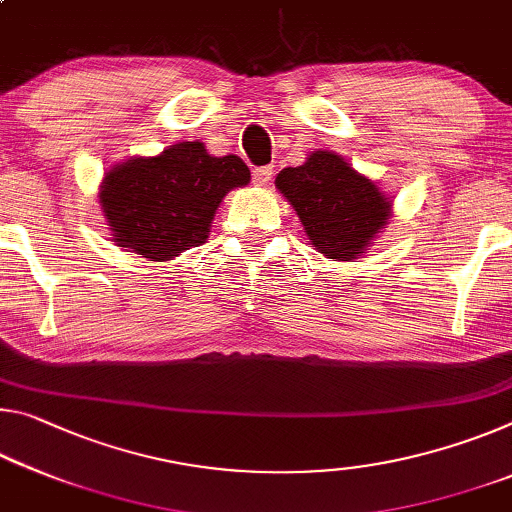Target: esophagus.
Segmentation results:
<instances>
[{
    "mask_svg": "<svg viewBox=\"0 0 512 512\" xmlns=\"http://www.w3.org/2000/svg\"><path fill=\"white\" fill-rule=\"evenodd\" d=\"M271 177H273V166H259L253 170V182L257 186H266L271 182Z\"/></svg>",
    "mask_w": 512,
    "mask_h": 512,
    "instance_id": "1",
    "label": "esophagus"
}]
</instances>
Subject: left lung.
<instances>
[{
  "label": "left lung",
  "mask_w": 512,
  "mask_h": 512,
  "mask_svg": "<svg viewBox=\"0 0 512 512\" xmlns=\"http://www.w3.org/2000/svg\"><path fill=\"white\" fill-rule=\"evenodd\" d=\"M275 186L294 207L312 246L328 259H358L392 216V200L335 152L316 150L285 168Z\"/></svg>",
  "instance_id": "obj_1"
}]
</instances>
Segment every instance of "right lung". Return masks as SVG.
Masks as SVG:
<instances>
[{
  "label": "right lung",
  "mask_w": 512,
  "mask_h": 512,
  "mask_svg": "<svg viewBox=\"0 0 512 512\" xmlns=\"http://www.w3.org/2000/svg\"><path fill=\"white\" fill-rule=\"evenodd\" d=\"M248 182L250 170L237 154L212 157L200 141H184L111 168L100 205L116 246L168 262L202 246L227 191Z\"/></svg>",
  "instance_id": "1"
}]
</instances>
